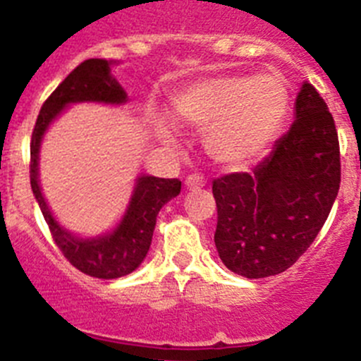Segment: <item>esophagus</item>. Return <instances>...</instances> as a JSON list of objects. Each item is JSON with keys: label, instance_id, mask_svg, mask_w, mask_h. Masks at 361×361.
<instances>
[{"label": "esophagus", "instance_id": "obj_1", "mask_svg": "<svg viewBox=\"0 0 361 361\" xmlns=\"http://www.w3.org/2000/svg\"><path fill=\"white\" fill-rule=\"evenodd\" d=\"M204 185V178L201 176V174H190V176H187V180H185V187L188 188V190H197V188H201Z\"/></svg>", "mask_w": 361, "mask_h": 361}]
</instances>
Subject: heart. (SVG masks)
Instances as JSON below:
<instances>
[{
	"instance_id": "b5f03b06",
	"label": "heart",
	"mask_w": 361,
	"mask_h": 361,
	"mask_svg": "<svg viewBox=\"0 0 361 361\" xmlns=\"http://www.w3.org/2000/svg\"><path fill=\"white\" fill-rule=\"evenodd\" d=\"M290 110V92L278 74H217L181 87L171 101L174 123L204 131L208 157L224 169L240 171L264 157ZM165 142L173 124L154 123Z\"/></svg>"
}]
</instances>
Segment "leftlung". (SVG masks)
<instances>
[{"mask_svg": "<svg viewBox=\"0 0 361 361\" xmlns=\"http://www.w3.org/2000/svg\"><path fill=\"white\" fill-rule=\"evenodd\" d=\"M294 123L252 169L214 181L215 247L222 264L249 279L287 271L310 247L340 188V149L328 104L305 82Z\"/></svg>", "mask_w": 361, "mask_h": 361, "instance_id": "1", "label": "left lung"}]
</instances>
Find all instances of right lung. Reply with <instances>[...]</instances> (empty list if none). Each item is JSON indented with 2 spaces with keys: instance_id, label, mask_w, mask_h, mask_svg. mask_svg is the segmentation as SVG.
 Masks as SVG:
<instances>
[{
  "instance_id": "obj_1",
  "label": "right lung",
  "mask_w": 361,
  "mask_h": 361,
  "mask_svg": "<svg viewBox=\"0 0 361 361\" xmlns=\"http://www.w3.org/2000/svg\"><path fill=\"white\" fill-rule=\"evenodd\" d=\"M117 63L119 62L104 59H89L80 63L42 104L30 144V183L55 244L78 271L101 279L123 278L142 264L149 251L158 212L181 190L180 180L140 174L135 178L130 201L119 222L106 233L94 237H82L69 231L49 210L39 180L40 146L44 135L71 104H126V90L112 74V67Z\"/></svg>"
}]
</instances>
